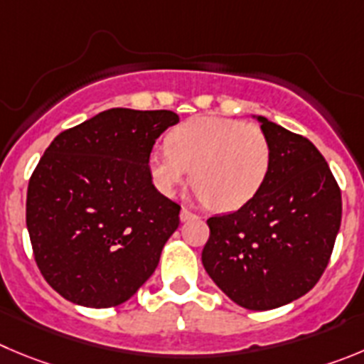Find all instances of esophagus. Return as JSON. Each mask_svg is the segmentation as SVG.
<instances>
[{"mask_svg": "<svg viewBox=\"0 0 364 364\" xmlns=\"http://www.w3.org/2000/svg\"><path fill=\"white\" fill-rule=\"evenodd\" d=\"M179 217H181V220H183V223H185V220H188V219H192V217H196V213L190 212L188 208H183L181 213H179Z\"/></svg>", "mask_w": 364, "mask_h": 364, "instance_id": "34e87169", "label": "esophagus"}]
</instances>
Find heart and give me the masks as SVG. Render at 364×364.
Listing matches in <instances>:
<instances>
[{
    "label": "heart",
    "instance_id": "1",
    "mask_svg": "<svg viewBox=\"0 0 364 364\" xmlns=\"http://www.w3.org/2000/svg\"><path fill=\"white\" fill-rule=\"evenodd\" d=\"M269 163V138L259 125L199 117L168 132L166 147L149 156V172L156 188L172 196L192 168L199 198L212 208L233 210L259 192Z\"/></svg>",
    "mask_w": 364,
    "mask_h": 364
}]
</instances>
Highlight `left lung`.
I'll return each instance as SVG.
<instances>
[{
  "label": "left lung",
  "mask_w": 364,
  "mask_h": 364,
  "mask_svg": "<svg viewBox=\"0 0 364 364\" xmlns=\"http://www.w3.org/2000/svg\"><path fill=\"white\" fill-rule=\"evenodd\" d=\"M271 163L259 192L237 212L210 217L203 266L237 305L267 311L318 284L341 224V190L321 152L266 118Z\"/></svg>",
  "instance_id": "1"
}]
</instances>
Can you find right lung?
<instances>
[{
	"label": "right lung",
	"mask_w": 364,
	"mask_h": 364,
	"mask_svg": "<svg viewBox=\"0 0 364 364\" xmlns=\"http://www.w3.org/2000/svg\"><path fill=\"white\" fill-rule=\"evenodd\" d=\"M172 111L114 107L60 132L28 181L26 228L44 280L93 309L132 296L179 226L178 203L152 185L149 156Z\"/></svg>",
	"instance_id": "add662e5"
}]
</instances>
